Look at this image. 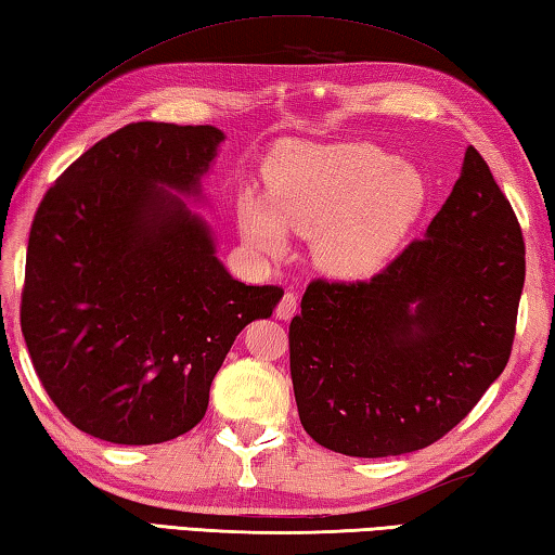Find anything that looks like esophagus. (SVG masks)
<instances>
[{"label": "esophagus", "mask_w": 555, "mask_h": 555, "mask_svg": "<svg viewBox=\"0 0 555 555\" xmlns=\"http://www.w3.org/2000/svg\"><path fill=\"white\" fill-rule=\"evenodd\" d=\"M296 308H298V296L294 294V291H286L284 298L279 300L274 315H276L279 320H291V318L296 315Z\"/></svg>", "instance_id": "1"}]
</instances>
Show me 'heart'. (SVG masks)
Listing matches in <instances>:
<instances>
[{
  "label": "heart",
  "instance_id": "obj_1",
  "mask_svg": "<svg viewBox=\"0 0 555 555\" xmlns=\"http://www.w3.org/2000/svg\"><path fill=\"white\" fill-rule=\"evenodd\" d=\"M425 181L396 155L369 143L304 145L281 155L269 175V206L240 198L247 243L279 255L286 230L312 240L320 267L364 276L383 267L425 208Z\"/></svg>",
  "mask_w": 555,
  "mask_h": 555
}]
</instances>
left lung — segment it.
Masks as SVG:
<instances>
[{
  "instance_id": "obj_1",
  "label": "left lung",
  "mask_w": 555,
  "mask_h": 555,
  "mask_svg": "<svg viewBox=\"0 0 555 555\" xmlns=\"http://www.w3.org/2000/svg\"><path fill=\"white\" fill-rule=\"evenodd\" d=\"M524 237L476 147L410 243L369 281H310L291 320L300 425L359 459L435 444L505 371L524 288Z\"/></svg>"
}]
</instances>
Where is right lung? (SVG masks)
Listing matches in <instances>:
<instances>
[{
    "instance_id": "1",
    "label": "right lung",
    "mask_w": 555,
    "mask_h": 555,
    "mask_svg": "<svg viewBox=\"0 0 555 555\" xmlns=\"http://www.w3.org/2000/svg\"><path fill=\"white\" fill-rule=\"evenodd\" d=\"M223 138L214 126H124L36 210L22 332L50 400L96 439L163 444L194 429L235 337L284 296L230 276L206 220L169 191L196 196Z\"/></svg>"
}]
</instances>
